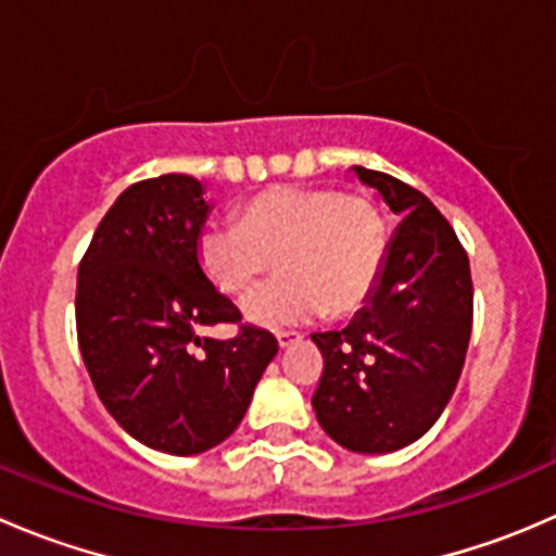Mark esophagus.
Returning a JSON list of instances; mask_svg holds the SVG:
<instances>
[{"label": "esophagus", "instance_id": "obj_1", "mask_svg": "<svg viewBox=\"0 0 556 556\" xmlns=\"http://www.w3.org/2000/svg\"><path fill=\"white\" fill-rule=\"evenodd\" d=\"M299 339H301V333H295V330H277V341H279V346H282V350L293 346Z\"/></svg>", "mask_w": 556, "mask_h": 556}]
</instances>
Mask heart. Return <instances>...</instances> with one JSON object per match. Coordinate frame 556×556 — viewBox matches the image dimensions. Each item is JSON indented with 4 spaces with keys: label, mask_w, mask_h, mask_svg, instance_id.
I'll list each match as a JSON object with an SVG mask.
<instances>
[{
    "label": "heart",
    "mask_w": 556,
    "mask_h": 556,
    "mask_svg": "<svg viewBox=\"0 0 556 556\" xmlns=\"http://www.w3.org/2000/svg\"><path fill=\"white\" fill-rule=\"evenodd\" d=\"M390 231L377 201L325 185H274L199 233L201 271L226 295H244L277 261L282 277L244 301L261 328L301 325L319 314L346 317L366 306L382 279Z\"/></svg>",
    "instance_id": "1"
}]
</instances>
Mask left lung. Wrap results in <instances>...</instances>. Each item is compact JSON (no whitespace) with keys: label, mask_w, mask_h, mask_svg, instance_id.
<instances>
[{"label":"left lung","mask_w":556,"mask_h":556,"mask_svg":"<svg viewBox=\"0 0 556 556\" xmlns=\"http://www.w3.org/2000/svg\"><path fill=\"white\" fill-rule=\"evenodd\" d=\"M401 215L368 304L344 330L312 333L323 377L317 422L350 452L387 454L414 444L450 403L473 325L468 252L433 201L384 172L355 166Z\"/></svg>","instance_id":"obj_1"}]
</instances>
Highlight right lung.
I'll return each instance as SVG.
<instances>
[{
    "label": "right lung",
    "instance_id": "right-lung-1",
    "mask_svg": "<svg viewBox=\"0 0 556 556\" xmlns=\"http://www.w3.org/2000/svg\"><path fill=\"white\" fill-rule=\"evenodd\" d=\"M204 185L188 174L134 182L99 223L77 268V341L106 412L139 444L199 454L244 419L277 339L242 325L201 271ZM237 321L220 342L201 327Z\"/></svg>",
    "mask_w": 556,
    "mask_h": 556
}]
</instances>
